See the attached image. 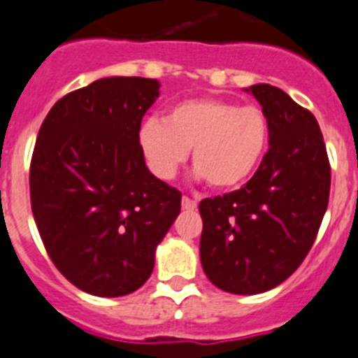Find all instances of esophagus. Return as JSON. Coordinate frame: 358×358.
<instances>
[{
    "mask_svg": "<svg viewBox=\"0 0 358 358\" xmlns=\"http://www.w3.org/2000/svg\"><path fill=\"white\" fill-rule=\"evenodd\" d=\"M196 200H193V198H189V196H184L182 198V207L184 209H187V211H193V209H196Z\"/></svg>",
    "mask_w": 358,
    "mask_h": 358,
    "instance_id": "34e87169",
    "label": "esophagus"
}]
</instances>
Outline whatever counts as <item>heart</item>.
Listing matches in <instances>:
<instances>
[{
    "mask_svg": "<svg viewBox=\"0 0 358 358\" xmlns=\"http://www.w3.org/2000/svg\"><path fill=\"white\" fill-rule=\"evenodd\" d=\"M269 138L264 110L220 98L173 105L165 122L149 118L138 129V147L156 178L171 180L191 151L196 176L215 189L244 184L262 160Z\"/></svg>",
    "mask_w": 358,
    "mask_h": 358,
    "instance_id": "b5f03b06",
    "label": "heart"
}]
</instances>
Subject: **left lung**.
<instances>
[{"mask_svg": "<svg viewBox=\"0 0 358 358\" xmlns=\"http://www.w3.org/2000/svg\"><path fill=\"white\" fill-rule=\"evenodd\" d=\"M245 91L262 105L269 151L244 187L200 202V258L216 287L258 295L308 257L327 209L331 167L313 114L278 87Z\"/></svg>", "mask_w": 358, "mask_h": 358, "instance_id": "1", "label": "left lung"}]
</instances>
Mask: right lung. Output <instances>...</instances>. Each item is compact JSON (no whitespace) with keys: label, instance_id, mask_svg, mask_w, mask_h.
Instances as JSON below:
<instances>
[{"label":"right lung","instance_id":"right-lung-1","mask_svg":"<svg viewBox=\"0 0 358 358\" xmlns=\"http://www.w3.org/2000/svg\"><path fill=\"white\" fill-rule=\"evenodd\" d=\"M158 80L113 76L69 92L41 123L31 203L45 249L85 293L123 296L155 269L182 193L147 169L138 129Z\"/></svg>","mask_w":358,"mask_h":358}]
</instances>
